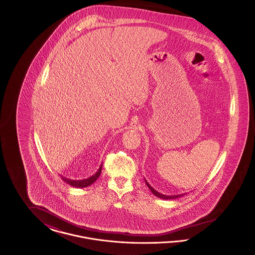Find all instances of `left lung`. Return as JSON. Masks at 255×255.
<instances>
[{
  "label": "left lung",
  "instance_id": "1",
  "mask_svg": "<svg viewBox=\"0 0 255 255\" xmlns=\"http://www.w3.org/2000/svg\"><path fill=\"white\" fill-rule=\"evenodd\" d=\"M144 181H145V183L147 184V186L149 187V189L152 191V193L155 195V196H157L158 198H160V199H163V200H174V199H177V198H180V197H182L183 195L185 194H179V195H172V196H167V195H163L160 194V193H158V191H156L148 182L146 181L145 179H144Z\"/></svg>",
  "mask_w": 255,
  "mask_h": 255
}]
</instances>
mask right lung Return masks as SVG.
Here are the masks:
<instances>
[{"mask_svg": "<svg viewBox=\"0 0 255 255\" xmlns=\"http://www.w3.org/2000/svg\"><path fill=\"white\" fill-rule=\"evenodd\" d=\"M101 170H102V164L100 165L99 169L97 170V172L95 175H93L92 177H90V178H88V179H84V180H76V181H74V180H71V179L65 178V177H63V176H61V178H62V180H63L64 182H66V183H68V184H70L71 186L77 187V188H83V187H87V186L91 185L92 183H94V182L97 181V179H98V177H99V175H100V173H101Z\"/></svg>", "mask_w": 255, "mask_h": 255, "instance_id": "add662e5", "label": "right lung"}]
</instances>
